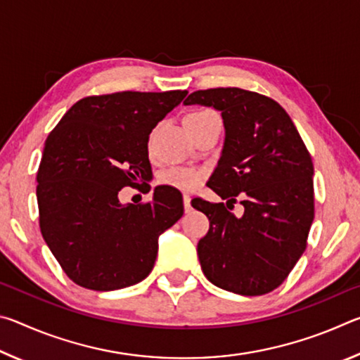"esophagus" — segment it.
Wrapping results in <instances>:
<instances>
[{
	"label": "esophagus",
	"mask_w": 360,
	"mask_h": 360,
	"mask_svg": "<svg viewBox=\"0 0 360 360\" xmlns=\"http://www.w3.org/2000/svg\"><path fill=\"white\" fill-rule=\"evenodd\" d=\"M182 202H184L186 211H191V210H192V206H191V197H188V195H184V197H182Z\"/></svg>",
	"instance_id": "34e87169"
}]
</instances>
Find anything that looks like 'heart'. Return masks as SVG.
<instances>
[{
    "instance_id": "obj_1",
    "label": "heart",
    "mask_w": 360,
    "mask_h": 360,
    "mask_svg": "<svg viewBox=\"0 0 360 360\" xmlns=\"http://www.w3.org/2000/svg\"><path fill=\"white\" fill-rule=\"evenodd\" d=\"M216 114L211 109H195V111L188 112L186 115V120H197V119H203L208 117V115ZM205 176V172L200 168H193V167H169L165 172H162L158 174V182L162 186L172 187V188H178V191H193L200 186Z\"/></svg>"
}]
</instances>
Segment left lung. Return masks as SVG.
Segmentation results:
<instances>
[{"label": "left lung", "instance_id": "obj_1", "mask_svg": "<svg viewBox=\"0 0 360 360\" xmlns=\"http://www.w3.org/2000/svg\"><path fill=\"white\" fill-rule=\"evenodd\" d=\"M184 105L222 112L225 143L208 181L219 197L236 203V217L224 203L193 198L210 219L197 252L205 276L240 295H264L289 276L307 249L314 219L313 160L281 105L238 87L197 90Z\"/></svg>", "mask_w": 360, "mask_h": 360}]
</instances>
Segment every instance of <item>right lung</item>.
<instances>
[{"mask_svg":"<svg viewBox=\"0 0 360 360\" xmlns=\"http://www.w3.org/2000/svg\"><path fill=\"white\" fill-rule=\"evenodd\" d=\"M186 95L85 96L49 133L36 174L39 229L81 288L115 290L143 281L154 268L158 235L184 214L173 188L158 186L150 202L139 205H122L117 195L150 179V131Z\"/></svg>","mask_w":360,"mask_h":360,"instance_id":"1","label":"right lung"}]
</instances>
